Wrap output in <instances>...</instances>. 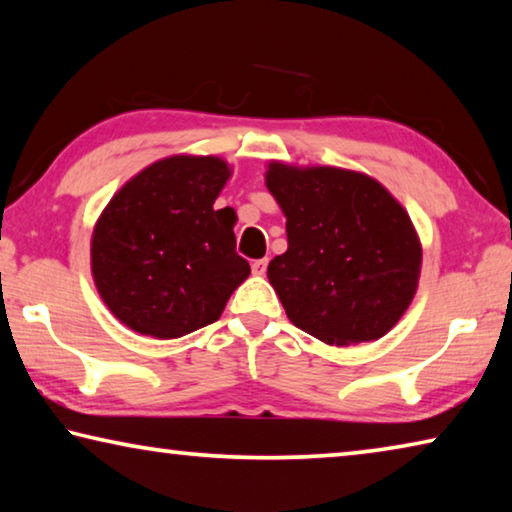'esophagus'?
<instances>
[{"label":"esophagus","mask_w":512,"mask_h":512,"mask_svg":"<svg viewBox=\"0 0 512 512\" xmlns=\"http://www.w3.org/2000/svg\"><path fill=\"white\" fill-rule=\"evenodd\" d=\"M266 268H268V259L266 257L264 259H255V262H253V273L255 275H264Z\"/></svg>","instance_id":"1"}]
</instances>
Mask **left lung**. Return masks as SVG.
Masks as SVG:
<instances>
[{"label":"left lung","mask_w":512,"mask_h":512,"mask_svg":"<svg viewBox=\"0 0 512 512\" xmlns=\"http://www.w3.org/2000/svg\"><path fill=\"white\" fill-rule=\"evenodd\" d=\"M266 187L287 216L289 248L268 280L289 320L329 345L384 336L418 287L422 250L404 207L363 173L273 162Z\"/></svg>","instance_id":"8db88e82"}]
</instances>
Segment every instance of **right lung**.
Listing matches in <instances>:
<instances>
[{
  "label": "right lung",
  "mask_w": 512,
  "mask_h": 512,
  "mask_svg": "<svg viewBox=\"0 0 512 512\" xmlns=\"http://www.w3.org/2000/svg\"><path fill=\"white\" fill-rule=\"evenodd\" d=\"M228 176L219 158L176 155L137 173L108 203L92 235V275L121 323L178 339L219 320L250 275L237 255L235 212L212 207Z\"/></svg>",
  "instance_id": "right-lung-1"
}]
</instances>
